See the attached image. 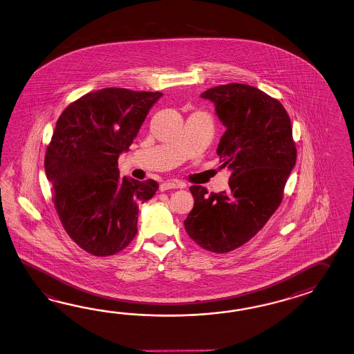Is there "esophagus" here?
I'll list each match as a JSON object with an SVG mask.
<instances>
[{"label": "esophagus", "mask_w": 354, "mask_h": 354, "mask_svg": "<svg viewBox=\"0 0 354 354\" xmlns=\"http://www.w3.org/2000/svg\"><path fill=\"white\" fill-rule=\"evenodd\" d=\"M183 187L181 182L178 181H165L163 183H160V191L172 190V189H180Z\"/></svg>", "instance_id": "obj_1"}]
</instances>
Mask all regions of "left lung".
Masks as SVG:
<instances>
[{"label": "left lung", "mask_w": 354, "mask_h": 354, "mask_svg": "<svg viewBox=\"0 0 354 354\" xmlns=\"http://www.w3.org/2000/svg\"><path fill=\"white\" fill-rule=\"evenodd\" d=\"M226 126L217 154L221 168H230V189L210 192L191 186L194 208L185 230L203 249L227 253L248 243L268 222L283 198L297 162L290 117L281 102L257 87L228 83L209 88Z\"/></svg>", "instance_id": "left-lung-1"}]
</instances>
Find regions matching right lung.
<instances>
[{
  "mask_svg": "<svg viewBox=\"0 0 354 354\" xmlns=\"http://www.w3.org/2000/svg\"><path fill=\"white\" fill-rule=\"evenodd\" d=\"M162 95L102 88L73 101L56 122L46 176L64 230L87 253L106 257L131 244L138 204L159 189L154 180L119 178L118 158Z\"/></svg>",
  "mask_w": 354,
  "mask_h": 354,
  "instance_id": "obj_1",
  "label": "right lung"
}]
</instances>
